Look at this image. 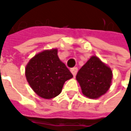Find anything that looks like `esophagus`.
<instances>
[{
  "instance_id": "esophagus-1",
  "label": "esophagus",
  "mask_w": 131,
  "mask_h": 131,
  "mask_svg": "<svg viewBox=\"0 0 131 131\" xmlns=\"http://www.w3.org/2000/svg\"><path fill=\"white\" fill-rule=\"evenodd\" d=\"M77 71H78V68H73L71 69V72L72 73L74 77H75V75H76V74H77Z\"/></svg>"
}]
</instances>
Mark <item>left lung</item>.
Instances as JSON below:
<instances>
[{"mask_svg": "<svg viewBox=\"0 0 131 131\" xmlns=\"http://www.w3.org/2000/svg\"><path fill=\"white\" fill-rule=\"evenodd\" d=\"M76 79L85 97L97 99L109 90L112 71L97 57L93 56L78 71Z\"/></svg>", "mask_w": 131, "mask_h": 131, "instance_id": "left-lung-1", "label": "left lung"}]
</instances>
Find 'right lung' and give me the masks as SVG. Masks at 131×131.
Returning <instances> with one entry per match:
<instances>
[{"label": "right lung", "mask_w": 131, "mask_h": 131, "mask_svg": "<svg viewBox=\"0 0 131 131\" xmlns=\"http://www.w3.org/2000/svg\"><path fill=\"white\" fill-rule=\"evenodd\" d=\"M25 74L32 90L45 99L58 96L64 82L73 77L59 59L57 49L45 50L35 55L27 64Z\"/></svg>", "instance_id": "right-lung-1"}]
</instances>
